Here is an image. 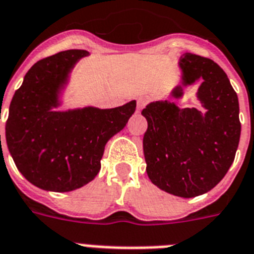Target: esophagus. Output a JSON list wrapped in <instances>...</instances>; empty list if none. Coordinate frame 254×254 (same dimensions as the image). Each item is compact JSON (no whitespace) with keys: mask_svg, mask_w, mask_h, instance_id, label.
Listing matches in <instances>:
<instances>
[{"mask_svg":"<svg viewBox=\"0 0 254 254\" xmlns=\"http://www.w3.org/2000/svg\"><path fill=\"white\" fill-rule=\"evenodd\" d=\"M147 102H148V98L146 97H139L137 99V108L138 110H142V108L144 107L147 104Z\"/></svg>","mask_w":254,"mask_h":254,"instance_id":"34e87169","label":"esophagus"}]
</instances>
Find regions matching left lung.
<instances>
[{
  "label": "left lung",
  "instance_id": "1",
  "mask_svg": "<svg viewBox=\"0 0 254 254\" xmlns=\"http://www.w3.org/2000/svg\"><path fill=\"white\" fill-rule=\"evenodd\" d=\"M181 84L200 81L196 97L204 110L180 108L157 101L142 111L148 127L143 137L146 172L155 186L180 197H195L216 187L235 159L242 125L239 101L227 74L212 59L186 53L180 62Z\"/></svg>",
  "mask_w": 254,
  "mask_h": 254
}]
</instances>
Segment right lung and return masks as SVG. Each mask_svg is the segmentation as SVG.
I'll return each instance as SVG.
<instances>
[{
  "label": "right lung",
  "mask_w": 254,
  "mask_h": 254,
  "mask_svg": "<svg viewBox=\"0 0 254 254\" xmlns=\"http://www.w3.org/2000/svg\"><path fill=\"white\" fill-rule=\"evenodd\" d=\"M86 55V50H67L38 61L10 103L6 143L19 172L38 189L68 192L94 180L106 143L137 107L131 101L108 110H57L69 73Z\"/></svg>",
  "instance_id": "obj_1"
}]
</instances>
